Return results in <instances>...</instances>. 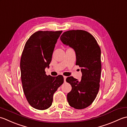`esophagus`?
Listing matches in <instances>:
<instances>
[{"mask_svg": "<svg viewBox=\"0 0 127 127\" xmlns=\"http://www.w3.org/2000/svg\"><path fill=\"white\" fill-rule=\"evenodd\" d=\"M66 78H67V77H66V76H64V82H66Z\"/></svg>", "mask_w": 127, "mask_h": 127, "instance_id": "esophagus-1", "label": "esophagus"}]
</instances>
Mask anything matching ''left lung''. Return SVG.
I'll return each instance as SVG.
<instances>
[{
  "instance_id": "left-lung-1",
  "label": "left lung",
  "mask_w": 127,
  "mask_h": 127,
  "mask_svg": "<svg viewBox=\"0 0 127 127\" xmlns=\"http://www.w3.org/2000/svg\"><path fill=\"white\" fill-rule=\"evenodd\" d=\"M64 44L73 48L76 55V65L81 67L82 79L68 77L66 82L72 86L67 95L71 107L83 109L94 101L99 92L101 71V49L93 36L83 30H70L60 37Z\"/></svg>"
}]
</instances>
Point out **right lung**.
Masks as SVG:
<instances>
[{"label": "right lung", "instance_id": "1", "mask_svg": "<svg viewBox=\"0 0 127 127\" xmlns=\"http://www.w3.org/2000/svg\"><path fill=\"white\" fill-rule=\"evenodd\" d=\"M62 32L37 31L27 40L22 51L20 69L23 90L29 104L35 109L50 107L54 93L64 83L62 75L52 77L45 72Z\"/></svg>", "mask_w": 127, "mask_h": 127}]
</instances>
